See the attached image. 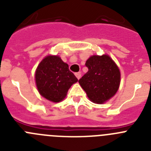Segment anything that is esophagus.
I'll use <instances>...</instances> for the list:
<instances>
[{"mask_svg":"<svg viewBox=\"0 0 151 151\" xmlns=\"http://www.w3.org/2000/svg\"><path fill=\"white\" fill-rule=\"evenodd\" d=\"M75 75H76V78H78V79H79V78L82 77V75H81V73H76Z\"/></svg>","mask_w":151,"mask_h":151,"instance_id":"obj_1","label":"esophagus"}]
</instances>
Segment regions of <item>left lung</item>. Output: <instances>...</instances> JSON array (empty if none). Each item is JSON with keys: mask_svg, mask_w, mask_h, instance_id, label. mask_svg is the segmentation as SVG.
<instances>
[{"mask_svg": "<svg viewBox=\"0 0 151 151\" xmlns=\"http://www.w3.org/2000/svg\"><path fill=\"white\" fill-rule=\"evenodd\" d=\"M88 71L78 80L88 97L101 104L114 96L120 84V71L110 56L94 55L85 63Z\"/></svg>", "mask_w": 151, "mask_h": 151, "instance_id": "8db88e82", "label": "left lung"}]
</instances>
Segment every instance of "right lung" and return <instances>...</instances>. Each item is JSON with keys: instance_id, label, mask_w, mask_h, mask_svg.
<instances>
[{"instance_id": "right-lung-1", "label": "right lung", "mask_w": 151, "mask_h": 151, "mask_svg": "<svg viewBox=\"0 0 151 151\" xmlns=\"http://www.w3.org/2000/svg\"><path fill=\"white\" fill-rule=\"evenodd\" d=\"M35 77L40 94L54 103L63 101L72 85L78 82L59 56L45 57L36 69Z\"/></svg>"}]
</instances>
